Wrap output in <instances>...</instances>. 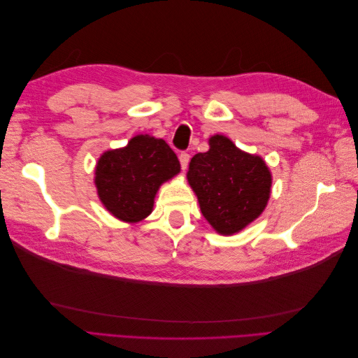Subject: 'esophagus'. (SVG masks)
Here are the masks:
<instances>
[{
	"mask_svg": "<svg viewBox=\"0 0 358 358\" xmlns=\"http://www.w3.org/2000/svg\"><path fill=\"white\" fill-rule=\"evenodd\" d=\"M179 161H180V167H182V170H187V167H188V162H189V154H187V152H182V154H179Z\"/></svg>",
	"mask_w": 358,
	"mask_h": 358,
	"instance_id": "esophagus-1",
	"label": "esophagus"
}]
</instances>
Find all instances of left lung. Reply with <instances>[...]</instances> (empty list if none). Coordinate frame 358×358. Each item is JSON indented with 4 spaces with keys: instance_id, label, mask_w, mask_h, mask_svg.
<instances>
[{
    "instance_id": "1",
    "label": "left lung",
    "mask_w": 358,
    "mask_h": 358,
    "mask_svg": "<svg viewBox=\"0 0 358 358\" xmlns=\"http://www.w3.org/2000/svg\"><path fill=\"white\" fill-rule=\"evenodd\" d=\"M187 179L203 216L222 236L239 233L255 221L272 188V173L264 159L243 152L221 134L209 138L208 152L192 157Z\"/></svg>"
}]
</instances>
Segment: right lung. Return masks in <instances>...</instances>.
I'll return each mask as SVG.
<instances>
[{"label":"right lung","mask_w":358,"mask_h":358,"mask_svg":"<svg viewBox=\"0 0 358 358\" xmlns=\"http://www.w3.org/2000/svg\"><path fill=\"white\" fill-rule=\"evenodd\" d=\"M179 171V159L164 140L138 134L125 148L100 157L94 182L104 208L115 218L136 224L152 212L161 183Z\"/></svg>","instance_id":"obj_1"}]
</instances>
